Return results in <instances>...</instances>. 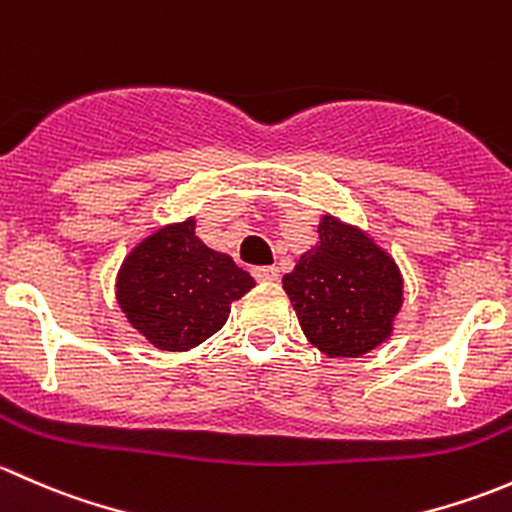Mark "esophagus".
Segmentation results:
<instances>
[{"instance_id": "34e87169", "label": "esophagus", "mask_w": 512, "mask_h": 512, "mask_svg": "<svg viewBox=\"0 0 512 512\" xmlns=\"http://www.w3.org/2000/svg\"><path fill=\"white\" fill-rule=\"evenodd\" d=\"M252 275H255L257 282H277V280H280V270H277V267H255V270H252Z\"/></svg>"}]
</instances>
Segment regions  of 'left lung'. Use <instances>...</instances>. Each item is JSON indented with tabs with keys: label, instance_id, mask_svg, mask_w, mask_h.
Masks as SVG:
<instances>
[{
	"label": "left lung",
	"instance_id": "8db88e82",
	"mask_svg": "<svg viewBox=\"0 0 512 512\" xmlns=\"http://www.w3.org/2000/svg\"><path fill=\"white\" fill-rule=\"evenodd\" d=\"M317 232V245L299 255L282 289L312 347L329 359H356L394 334L404 275L359 225L324 213Z\"/></svg>",
	"mask_w": 512,
	"mask_h": 512
}]
</instances>
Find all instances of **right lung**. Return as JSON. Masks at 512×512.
Here are the masks:
<instances>
[{"label": "right lung", "instance_id": "add662e5", "mask_svg": "<svg viewBox=\"0 0 512 512\" xmlns=\"http://www.w3.org/2000/svg\"><path fill=\"white\" fill-rule=\"evenodd\" d=\"M255 287L250 272L195 235V218L143 237L116 275L128 324L160 352H188L223 329L230 304Z\"/></svg>", "mask_w": 512, "mask_h": 512}]
</instances>
